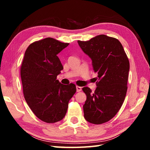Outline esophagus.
Wrapping results in <instances>:
<instances>
[{
    "label": "esophagus",
    "instance_id": "obj_1",
    "mask_svg": "<svg viewBox=\"0 0 150 150\" xmlns=\"http://www.w3.org/2000/svg\"><path fill=\"white\" fill-rule=\"evenodd\" d=\"M76 88H77V92H79L82 90V87H81V86H76Z\"/></svg>",
    "mask_w": 150,
    "mask_h": 150
}]
</instances>
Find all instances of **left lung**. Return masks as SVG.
Masks as SVG:
<instances>
[{"instance_id": "8db88e82", "label": "left lung", "mask_w": 150, "mask_h": 150, "mask_svg": "<svg viewBox=\"0 0 150 150\" xmlns=\"http://www.w3.org/2000/svg\"><path fill=\"white\" fill-rule=\"evenodd\" d=\"M82 51L90 57L95 72L98 73L97 88L82 90L86 95L84 116L89 122H108L118 113L128 90L129 62L120 41L99 35L90 40H78Z\"/></svg>"}]
</instances>
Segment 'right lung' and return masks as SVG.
Returning <instances> with one entry per match:
<instances>
[{"instance_id": "right-lung-1", "label": "right lung", "mask_w": 150, "mask_h": 150, "mask_svg": "<svg viewBox=\"0 0 150 150\" xmlns=\"http://www.w3.org/2000/svg\"><path fill=\"white\" fill-rule=\"evenodd\" d=\"M69 45L53 38L35 41L28 47L21 67L25 100L37 118L47 123L61 120L76 92L74 84L57 80L63 69L57 54Z\"/></svg>"}]
</instances>
